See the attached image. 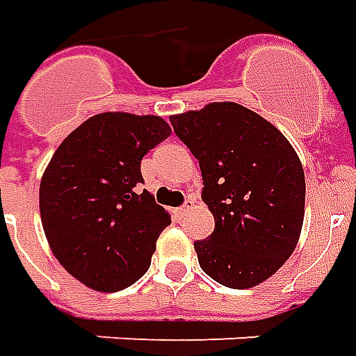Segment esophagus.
Returning a JSON list of instances; mask_svg holds the SVG:
<instances>
[{
	"label": "esophagus",
	"instance_id": "esophagus-1",
	"mask_svg": "<svg viewBox=\"0 0 356 356\" xmlns=\"http://www.w3.org/2000/svg\"><path fill=\"white\" fill-rule=\"evenodd\" d=\"M193 204H195V202H193V198H187V200H185V204H183V207H179V209L175 210V212H177V216H183V214H187L188 210L193 209Z\"/></svg>",
	"mask_w": 356,
	"mask_h": 356
}]
</instances>
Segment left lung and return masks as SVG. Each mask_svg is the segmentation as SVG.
I'll return each instance as SVG.
<instances>
[{
	"label": "left lung",
	"instance_id": "8db88e82",
	"mask_svg": "<svg viewBox=\"0 0 356 356\" xmlns=\"http://www.w3.org/2000/svg\"><path fill=\"white\" fill-rule=\"evenodd\" d=\"M202 171L214 216L195 241L198 265L228 289H251L284 265L304 222L306 179L279 128L243 105L222 101L169 117Z\"/></svg>",
	"mask_w": 356,
	"mask_h": 356
}]
</instances>
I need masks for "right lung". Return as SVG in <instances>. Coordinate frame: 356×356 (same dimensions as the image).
Instances as JSON below:
<instances>
[{
    "mask_svg": "<svg viewBox=\"0 0 356 356\" xmlns=\"http://www.w3.org/2000/svg\"><path fill=\"white\" fill-rule=\"evenodd\" d=\"M169 134L156 115L101 113L50 159L38 193L42 228L60 265L89 289L117 292L149 267L171 216L140 191V163Z\"/></svg>",
    "mask_w": 356,
    "mask_h": 356,
    "instance_id": "add662e5",
    "label": "right lung"
}]
</instances>
